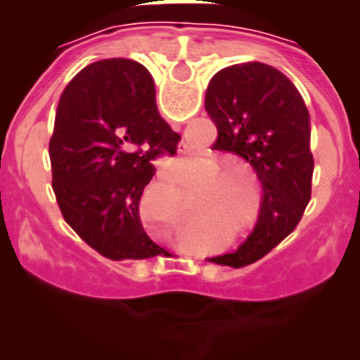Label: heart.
<instances>
[{
	"label": "heart",
	"instance_id": "1",
	"mask_svg": "<svg viewBox=\"0 0 360 360\" xmlns=\"http://www.w3.org/2000/svg\"><path fill=\"white\" fill-rule=\"evenodd\" d=\"M221 167H224V165L219 164L218 160H214V158H204V160H200L196 173H198L200 179H208L212 174L214 175V178L208 181V185H206L208 188H219L224 187V185H229V183L237 181V173L233 172H221L216 176L215 173L219 172Z\"/></svg>",
	"mask_w": 360,
	"mask_h": 360
}]
</instances>
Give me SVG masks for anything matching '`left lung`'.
I'll use <instances>...</instances> for the list:
<instances>
[{
  "label": "left lung",
  "mask_w": 360,
  "mask_h": 360,
  "mask_svg": "<svg viewBox=\"0 0 360 360\" xmlns=\"http://www.w3.org/2000/svg\"><path fill=\"white\" fill-rule=\"evenodd\" d=\"M204 108L218 129L212 150L235 156L262 183V208L252 233L235 252L210 258L243 268L268 255L301 221L314 172L310 115L293 82L258 61L214 75Z\"/></svg>",
  "instance_id": "1"
}]
</instances>
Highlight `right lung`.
<instances>
[{"mask_svg": "<svg viewBox=\"0 0 360 360\" xmlns=\"http://www.w3.org/2000/svg\"><path fill=\"white\" fill-rule=\"evenodd\" d=\"M181 136L156 108L150 73L133 59H102L77 73L59 98L50 139L51 187L82 241L110 260L167 255L139 216L154 162Z\"/></svg>", "mask_w": 360, "mask_h": 360, "instance_id": "right-lung-1", "label": "right lung"}]
</instances>
